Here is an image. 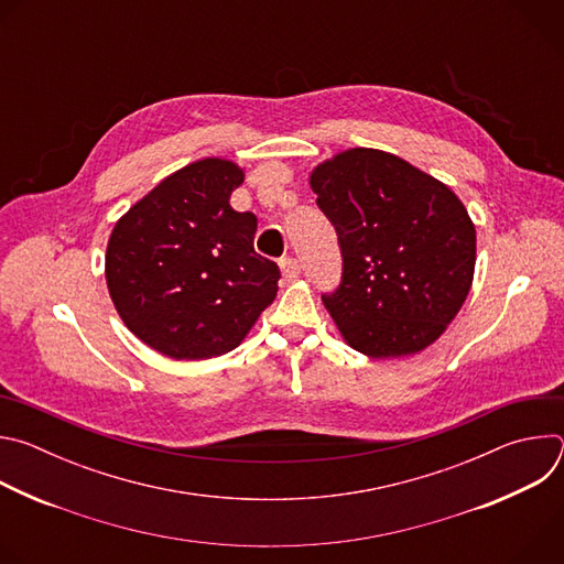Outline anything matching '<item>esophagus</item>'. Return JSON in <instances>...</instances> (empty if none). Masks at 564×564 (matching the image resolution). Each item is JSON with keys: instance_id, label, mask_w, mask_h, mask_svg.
Listing matches in <instances>:
<instances>
[{"instance_id": "esophagus-1", "label": "esophagus", "mask_w": 564, "mask_h": 564, "mask_svg": "<svg viewBox=\"0 0 564 564\" xmlns=\"http://www.w3.org/2000/svg\"><path fill=\"white\" fill-rule=\"evenodd\" d=\"M279 265H281V274H283V281H285V283H292V281L299 279L301 265H299L296 259H281Z\"/></svg>"}]
</instances>
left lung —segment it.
<instances>
[{
	"mask_svg": "<svg viewBox=\"0 0 564 564\" xmlns=\"http://www.w3.org/2000/svg\"><path fill=\"white\" fill-rule=\"evenodd\" d=\"M310 187L339 238L344 274L324 305L346 344L392 359L437 341L475 272V225L455 192L368 147L324 160Z\"/></svg>",
	"mask_w": 564,
	"mask_h": 564,
	"instance_id": "left-lung-1",
	"label": "left lung"
}]
</instances>
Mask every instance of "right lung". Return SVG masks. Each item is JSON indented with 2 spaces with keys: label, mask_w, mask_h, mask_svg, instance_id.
I'll use <instances>...</instances> for the list:
<instances>
[{
  "label": "right lung",
  "mask_w": 564,
  "mask_h": 564,
  "mask_svg": "<svg viewBox=\"0 0 564 564\" xmlns=\"http://www.w3.org/2000/svg\"><path fill=\"white\" fill-rule=\"evenodd\" d=\"M243 178L231 160H196L131 205L109 236L111 301L124 326L160 355L220 357L276 296L281 272L254 252L257 216L229 205Z\"/></svg>",
  "instance_id": "obj_1"
}]
</instances>
